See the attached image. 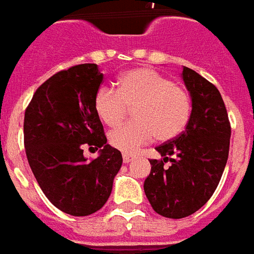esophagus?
<instances>
[{
    "label": "esophagus",
    "instance_id": "obj_1",
    "mask_svg": "<svg viewBox=\"0 0 254 254\" xmlns=\"http://www.w3.org/2000/svg\"><path fill=\"white\" fill-rule=\"evenodd\" d=\"M135 160V157L134 155H131V154H123V161H125V164H129V162H132V161Z\"/></svg>",
    "mask_w": 254,
    "mask_h": 254
}]
</instances>
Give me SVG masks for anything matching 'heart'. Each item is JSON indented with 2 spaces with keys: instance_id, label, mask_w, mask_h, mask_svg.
I'll use <instances>...</instances> for the list:
<instances>
[{
  "instance_id": "obj_1",
  "label": "heart",
  "mask_w": 254,
  "mask_h": 254,
  "mask_svg": "<svg viewBox=\"0 0 254 254\" xmlns=\"http://www.w3.org/2000/svg\"><path fill=\"white\" fill-rule=\"evenodd\" d=\"M127 108H134L135 122L109 134V143L125 153H135L155 136L169 140L186 129L192 112V100L186 89L153 68L123 71L118 90L103 86L94 96V111L109 127L125 120Z\"/></svg>"
}]
</instances>
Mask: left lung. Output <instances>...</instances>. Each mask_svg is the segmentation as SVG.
<instances>
[{"mask_svg":"<svg viewBox=\"0 0 254 254\" xmlns=\"http://www.w3.org/2000/svg\"><path fill=\"white\" fill-rule=\"evenodd\" d=\"M181 78L192 100L186 131L155 147L162 160H150L151 170L143 184L153 210L180 219L208 201L225 170L231 128L219 90L190 67ZM166 162H170L168 167Z\"/></svg>","mask_w":254,"mask_h":254,"instance_id":"8db88e82","label":"left lung"}]
</instances>
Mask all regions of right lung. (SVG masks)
<instances>
[{"label":"right lung","mask_w":254,"mask_h":254,"mask_svg":"<svg viewBox=\"0 0 254 254\" xmlns=\"http://www.w3.org/2000/svg\"><path fill=\"white\" fill-rule=\"evenodd\" d=\"M104 75L96 64H77L50 77L38 88L24 116V146L44 195L68 215L99 211L112 192L123 158L107 143L94 111ZM100 148L88 163L82 146Z\"/></svg>","instance_id":"add662e5"}]
</instances>
